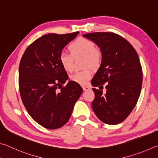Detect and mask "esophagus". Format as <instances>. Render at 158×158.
<instances>
[{
	"instance_id": "1",
	"label": "esophagus",
	"mask_w": 158,
	"mask_h": 158,
	"mask_svg": "<svg viewBox=\"0 0 158 158\" xmlns=\"http://www.w3.org/2000/svg\"><path fill=\"white\" fill-rule=\"evenodd\" d=\"M82 88H83V90H89L90 89V88L88 87V86H83Z\"/></svg>"
}]
</instances>
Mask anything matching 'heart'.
Masks as SVG:
<instances>
[{
	"instance_id": "heart-1",
	"label": "heart",
	"mask_w": 158,
	"mask_h": 158,
	"mask_svg": "<svg viewBox=\"0 0 158 158\" xmlns=\"http://www.w3.org/2000/svg\"><path fill=\"white\" fill-rule=\"evenodd\" d=\"M70 53L62 52L59 54V62L65 70L71 72L73 70V56H83L84 65L85 68L91 67L93 69L98 68L100 66L102 55L100 49L95 47L92 41L84 37H79L72 42L69 45ZM93 75L90 68L77 72L70 77L72 81L81 85L86 84Z\"/></svg>"
}]
</instances>
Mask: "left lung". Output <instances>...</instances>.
<instances>
[{"mask_svg":"<svg viewBox=\"0 0 158 158\" xmlns=\"http://www.w3.org/2000/svg\"><path fill=\"white\" fill-rule=\"evenodd\" d=\"M83 36L100 47V67L92 79L95 99L93 111L101 121L109 125L121 123L129 116L139 98L142 68L138 54L129 42L114 33L96 32ZM106 83L107 92L102 94Z\"/></svg>","mask_w":158,"mask_h":158,"instance_id":"8db88e82","label":"left lung"}]
</instances>
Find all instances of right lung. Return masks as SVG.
<instances>
[{"mask_svg": "<svg viewBox=\"0 0 158 158\" xmlns=\"http://www.w3.org/2000/svg\"><path fill=\"white\" fill-rule=\"evenodd\" d=\"M79 34L49 33L29 45L21 58L19 85L21 100L35 121L47 129L63 126L81 95L80 85L69 81L59 54Z\"/></svg>", "mask_w": 158, "mask_h": 158, "instance_id": "1", "label": "right lung"}]
</instances>
